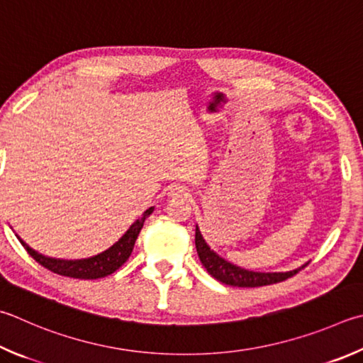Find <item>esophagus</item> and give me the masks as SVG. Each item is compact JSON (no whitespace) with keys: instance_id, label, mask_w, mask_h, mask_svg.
<instances>
[{"instance_id":"1","label":"esophagus","mask_w":363,"mask_h":363,"mask_svg":"<svg viewBox=\"0 0 363 363\" xmlns=\"http://www.w3.org/2000/svg\"><path fill=\"white\" fill-rule=\"evenodd\" d=\"M169 195L171 196H187L189 192L186 187L181 186V184H174V186L169 187Z\"/></svg>"}]
</instances>
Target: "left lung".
Segmentation results:
<instances>
[{"mask_svg":"<svg viewBox=\"0 0 363 363\" xmlns=\"http://www.w3.org/2000/svg\"><path fill=\"white\" fill-rule=\"evenodd\" d=\"M195 246L196 252H199L200 260L203 267L206 268V272L213 276L214 279L220 281L222 284L233 286V287H260V286H269L276 284V282L286 281L292 278L294 274L298 273V269H294V272H286V273H260V272H249V269L240 268L232 263L223 260L222 257L217 255L214 250L206 245V241L203 240L201 232L199 225L195 228Z\"/></svg>","mask_w":363,"mask_h":363,"instance_id":"left-lung-1","label":"left lung"}]
</instances>
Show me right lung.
Instances as JSON below:
<instances>
[{"label":"right lung","instance_id":"right-lung-1","mask_svg":"<svg viewBox=\"0 0 363 363\" xmlns=\"http://www.w3.org/2000/svg\"><path fill=\"white\" fill-rule=\"evenodd\" d=\"M152 211L154 208H149L147 211H144V214L127 230V232H125V235L116 242V245H113L101 254L90 257V259H82V260L52 259V257H45L43 254L36 252V250H33L21 238L18 240H21L22 246L26 249V252H28L33 259L39 263V265L50 269V272L62 276H68V278H74V279H98V278H104V276L113 274L123 265L125 262L128 260L138 235H140L141 228L144 225V220L152 214Z\"/></svg>","mask_w":363,"mask_h":363}]
</instances>
